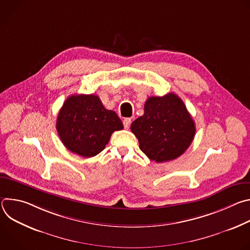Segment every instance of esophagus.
Segmentation results:
<instances>
[{"instance_id": "esophagus-1", "label": "esophagus", "mask_w": 250, "mask_h": 250, "mask_svg": "<svg viewBox=\"0 0 250 250\" xmlns=\"http://www.w3.org/2000/svg\"><path fill=\"white\" fill-rule=\"evenodd\" d=\"M123 124H124V126H125V128H128L129 125H130V124H131V120H130L129 118H125V119L123 121Z\"/></svg>"}]
</instances>
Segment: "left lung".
I'll return each instance as SVG.
<instances>
[{
    "label": "left lung",
    "mask_w": 250,
    "mask_h": 250,
    "mask_svg": "<svg viewBox=\"0 0 250 250\" xmlns=\"http://www.w3.org/2000/svg\"><path fill=\"white\" fill-rule=\"evenodd\" d=\"M139 148L150 160L166 162L182 155L192 144L195 123L183 101L174 93L149 97L145 114L130 125Z\"/></svg>",
    "instance_id": "obj_1"
}]
</instances>
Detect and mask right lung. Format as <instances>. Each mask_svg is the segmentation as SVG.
<instances>
[{"instance_id": "add662e5", "label": "right lung", "mask_w": 250, "mask_h": 250, "mask_svg": "<svg viewBox=\"0 0 250 250\" xmlns=\"http://www.w3.org/2000/svg\"><path fill=\"white\" fill-rule=\"evenodd\" d=\"M123 128L118 115L104 109L96 95L70 96L56 121V129L65 147L87 158L104 150L112 133Z\"/></svg>"}]
</instances>
